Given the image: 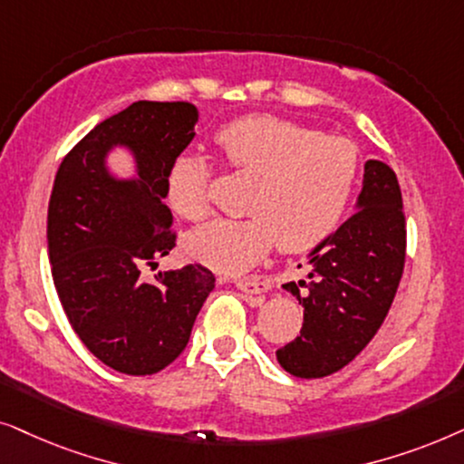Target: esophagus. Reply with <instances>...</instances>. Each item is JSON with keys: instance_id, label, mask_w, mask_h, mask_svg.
<instances>
[{"instance_id": "34e87169", "label": "esophagus", "mask_w": 464, "mask_h": 464, "mask_svg": "<svg viewBox=\"0 0 464 464\" xmlns=\"http://www.w3.org/2000/svg\"><path fill=\"white\" fill-rule=\"evenodd\" d=\"M236 286L242 290V293H250V295H261L267 293L269 284L263 277H242V280H236Z\"/></svg>"}]
</instances>
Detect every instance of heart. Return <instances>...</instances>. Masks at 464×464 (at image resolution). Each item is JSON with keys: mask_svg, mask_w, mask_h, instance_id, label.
<instances>
[{"mask_svg": "<svg viewBox=\"0 0 464 464\" xmlns=\"http://www.w3.org/2000/svg\"><path fill=\"white\" fill-rule=\"evenodd\" d=\"M233 169L258 176L248 218H216L190 231L184 250L222 274H242L277 242L304 252L339 225L358 176V150L339 135H320L271 114L244 116L216 133ZM212 165L180 154L168 174V201L178 216L199 220L208 212Z\"/></svg>", "mask_w": 464, "mask_h": 464, "instance_id": "1", "label": "heart"}]
</instances>
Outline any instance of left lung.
<instances>
[{"label":"left lung","instance_id":"1","mask_svg":"<svg viewBox=\"0 0 464 464\" xmlns=\"http://www.w3.org/2000/svg\"><path fill=\"white\" fill-rule=\"evenodd\" d=\"M354 208L307 255V282L284 284L304 305V326L276 356L296 378H324L354 361L397 295L405 265V216L399 180L386 163L367 160ZM299 285L308 288L305 295Z\"/></svg>","mask_w":464,"mask_h":464}]
</instances>
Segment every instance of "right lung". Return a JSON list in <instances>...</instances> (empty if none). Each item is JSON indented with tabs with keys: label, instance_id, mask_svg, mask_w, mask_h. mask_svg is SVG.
I'll return each mask as SVG.
<instances>
[{
	"label": "right lung",
	"instance_id": "add662e5",
	"mask_svg": "<svg viewBox=\"0 0 464 464\" xmlns=\"http://www.w3.org/2000/svg\"><path fill=\"white\" fill-rule=\"evenodd\" d=\"M188 102H135L91 129L63 159L48 203V258L72 329L114 372L152 375L187 348L195 318L214 290L201 265L159 271L141 265L169 255L168 174L195 138ZM125 147L136 176L116 179L107 154Z\"/></svg>",
	"mask_w": 464,
	"mask_h": 464
}]
</instances>
